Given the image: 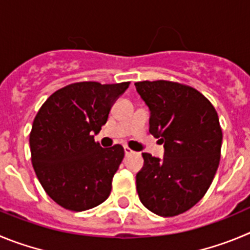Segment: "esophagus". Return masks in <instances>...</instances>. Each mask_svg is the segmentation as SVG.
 Instances as JSON below:
<instances>
[{
    "label": "esophagus",
    "instance_id": "esophagus-1",
    "mask_svg": "<svg viewBox=\"0 0 250 250\" xmlns=\"http://www.w3.org/2000/svg\"><path fill=\"white\" fill-rule=\"evenodd\" d=\"M133 150L130 149V148H128V147H125V156H130V154H133Z\"/></svg>",
    "mask_w": 250,
    "mask_h": 250
}]
</instances>
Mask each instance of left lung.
Returning a JSON list of instances; mask_svg holds the SVG:
<instances>
[{"mask_svg":"<svg viewBox=\"0 0 250 250\" xmlns=\"http://www.w3.org/2000/svg\"><path fill=\"white\" fill-rule=\"evenodd\" d=\"M150 112L149 133L164 143L163 158L142 153L137 173L142 204L174 217L201 201L219 166L222 129L212 103L192 87L169 81L134 83Z\"/></svg>","mask_w":250,"mask_h":250,"instance_id":"left-lung-1","label":"left lung"}]
</instances>
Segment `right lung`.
Returning <instances> with one entry per match:
<instances>
[{
  "mask_svg": "<svg viewBox=\"0 0 250 250\" xmlns=\"http://www.w3.org/2000/svg\"><path fill=\"white\" fill-rule=\"evenodd\" d=\"M129 82H78L58 89L43 103L30 134L31 161L47 194L63 208L82 212L108 198L125 157L121 145L94 142L113 103Z\"/></svg>",
  "mask_w": 250,
  "mask_h": 250,
  "instance_id": "1",
  "label": "right lung"
}]
</instances>
